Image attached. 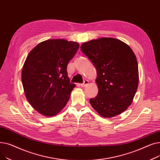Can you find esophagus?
I'll return each mask as SVG.
<instances>
[{"mask_svg":"<svg viewBox=\"0 0 160 160\" xmlns=\"http://www.w3.org/2000/svg\"><path fill=\"white\" fill-rule=\"evenodd\" d=\"M88 84H89V81L88 80H85L84 82H83V83H81V84H80V86L81 87L84 88V87H86Z\"/></svg>","mask_w":160,"mask_h":160,"instance_id":"esophagus-1","label":"esophagus"}]
</instances>
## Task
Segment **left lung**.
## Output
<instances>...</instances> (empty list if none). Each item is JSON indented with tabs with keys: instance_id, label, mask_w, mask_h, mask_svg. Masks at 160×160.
<instances>
[{
	"instance_id": "left-lung-1",
	"label": "left lung",
	"mask_w": 160,
	"mask_h": 160,
	"mask_svg": "<svg viewBox=\"0 0 160 160\" xmlns=\"http://www.w3.org/2000/svg\"><path fill=\"white\" fill-rule=\"evenodd\" d=\"M95 66L98 93L90 104L105 118L118 115L132 104L139 83L138 64L131 48L121 40L102 38L81 45Z\"/></svg>"
}]
</instances>
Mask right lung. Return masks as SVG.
<instances>
[{"mask_svg":"<svg viewBox=\"0 0 160 160\" xmlns=\"http://www.w3.org/2000/svg\"><path fill=\"white\" fill-rule=\"evenodd\" d=\"M79 48L77 42L48 39L29 52L21 78L27 99L46 117L56 115L69 101L75 87L67 76V67Z\"/></svg>","mask_w":160,"mask_h":160,"instance_id":"1","label":"right lung"}]
</instances>
